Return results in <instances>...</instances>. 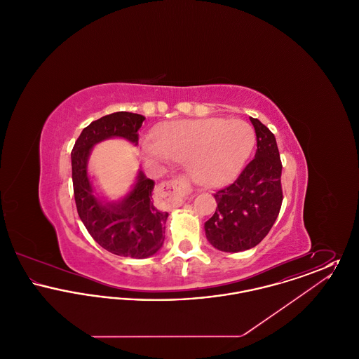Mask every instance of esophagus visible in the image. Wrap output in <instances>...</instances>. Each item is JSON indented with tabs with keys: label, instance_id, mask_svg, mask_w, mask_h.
I'll return each mask as SVG.
<instances>
[{
	"label": "esophagus",
	"instance_id": "1",
	"mask_svg": "<svg viewBox=\"0 0 359 359\" xmlns=\"http://www.w3.org/2000/svg\"><path fill=\"white\" fill-rule=\"evenodd\" d=\"M163 187L168 189V191H173L177 196H180V201H182L183 195H186V194L189 192V184H188V182L184 177L172 179V180H168V182H164Z\"/></svg>",
	"mask_w": 359,
	"mask_h": 359
}]
</instances>
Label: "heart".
I'll return each mask as SVG.
<instances>
[{"label": "heart", "instance_id": "heart-1", "mask_svg": "<svg viewBox=\"0 0 359 359\" xmlns=\"http://www.w3.org/2000/svg\"><path fill=\"white\" fill-rule=\"evenodd\" d=\"M255 142V129L246 121L205 118L165 125L157 141H142L141 148L151 160L188 163L196 183L215 187L238 175Z\"/></svg>", "mask_w": 359, "mask_h": 359}]
</instances>
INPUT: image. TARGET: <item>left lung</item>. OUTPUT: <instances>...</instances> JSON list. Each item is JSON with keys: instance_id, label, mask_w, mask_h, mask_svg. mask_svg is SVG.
<instances>
[{"instance_id": "obj_1", "label": "left lung", "mask_w": 359, "mask_h": 359, "mask_svg": "<svg viewBox=\"0 0 359 359\" xmlns=\"http://www.w3.org/2000/svg\"><path fill=\"white\" fill-rule=\"evenodd\" d=\"M255 158L238 179L214 194L217 210L205 223V237L218 250L237 253L266 237L283 203L281 160L274 135L257 118Z\"/></svg>"}]
</instances>
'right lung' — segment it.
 Returning <instances> with one entry per match:
<instances>
[{
  "instance_id": "1",
  "label": "right lung",
  "mask_w": 359,
  "mask_h": 359,
  "mask_svg": "<svg viewBox=\"0 0 359 359\" xmlns=\"http://www.w3.org/2000/svg\"><path fill=\"white\" fill-rule=\"evenodd\" d=\"M144 120L141 114L117 111L93 121L82 130L71 152L74 196L81 221L103 249L132 258L154 256L165 238L168 212L154 207V182L138 171L136 182L126 196L107 202L95 192L87 165L91 149L107 138H123L136 147L138 129Z\"/></svg>"
}]
</instances>
